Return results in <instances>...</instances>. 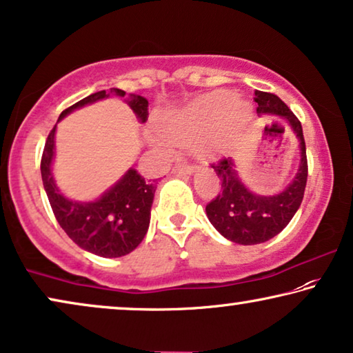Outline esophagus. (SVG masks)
<instances>
[{
    "label": "esophagus",
    "mask_w": 353,
    "mask_h": 353,
    "mask_svg": "<svg viewBox=\"0 0 353 353\" xmlns=\"http://www.w3.org/2000/svg\"><path fill=\"white\" fill-rule=\"evenodd\" d=\"M195 165H188V163H179V165H176V172H179V174H192L193 171H195Z\"/></svg>",
    "instance_id": "obj_1"
}]
</instances>
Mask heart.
<instances>
[{"mask_svg": "<svg viewBox=\"0 0 353 353\" xmlns=\"http://www.w3.org/2000/svg\"><path fill=\"white\" fill-rule=\"evenodd\" d=\"M250 117V107L238 102L233 92H216L198 99L190 105L161 117L155 145L170 152L171 143L195 147L205 155H221L228 145V128L232 123H241Z\"/></svg>", "mask_w": 353, "mask_h": 353, "instance_id": "b5f03b06", "label": "heart"}]
</instances>
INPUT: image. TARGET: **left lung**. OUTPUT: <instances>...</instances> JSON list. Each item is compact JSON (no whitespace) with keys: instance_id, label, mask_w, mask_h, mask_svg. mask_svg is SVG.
<instances>
[{"instance_id":"8db88e82","label":"left lung","mask_w":353,"mask_h":353,"mask_svg":"<svg viewBox=\"0 0 353 353\" xmlns=\"http://www.w3.org/2000/svg\"><path fill=\"white\" fill-rule=\"evenodd\" d=\"M254 102H257V113L280 115L292 128L301 142V165L296 177L285 190L274 196H262L243 185L232 158H222L212 163L219 177L221 190L219 195L206 205L208 219L221 235L238 245H259L278 235L290 224L304 198L309 172L304 134L297 117L272 92L254 91Z\"/></svg>"}]
</instances>
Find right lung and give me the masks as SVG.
Segmentation results:
<instances>
[{
    "mask_svg": "<svg viewBox=\"0 0 353 353\" xmlns=\"http://www.w3.org/2000/svg\"><path fill=\"white\" fill-rule=\"evenodd\" d=\"M115 96L125 97L126 92L118 88L110 91H99L81 99L61 113L63 118L68 113L86 103ZM129 107L136 113L139 121L145 123L148 118V101L141 96H131ZM54 132L51 129L44 143L41 157V177L49 205L54 216L68 236L79 248L101 257H121L136 250L145 236L150 224V208L155 195V181H145L134 170H129L110 190H107L97 201L79 203L68 200L59 192L51 174L54 157Z\"/></svg>",
    "mask_w": 353,
    "mask_h": 353,
    "instance_id": "right-lung-1",
    "label": "right lung"
}]
</instances>
